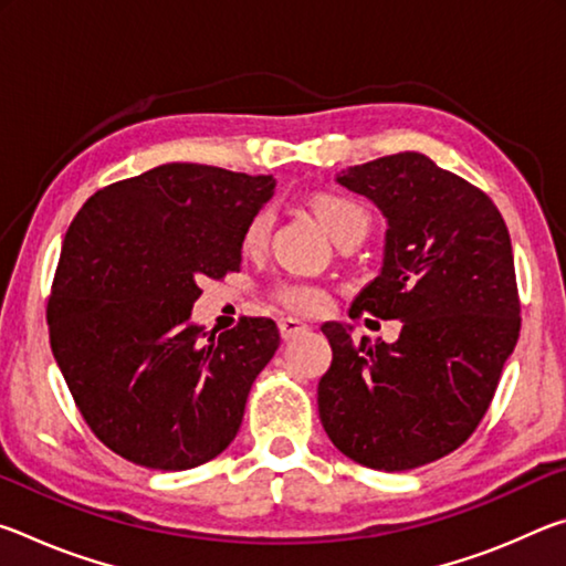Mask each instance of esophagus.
Wrapping results in <instances>:
<instances>
[{"instance_id": "esophagus-1", "label": "esophagus", "mask_w": 566, "mask_h": 566, "mask_svg": "<svg viewBox=\"0 0 566 566\" xmlns=\"http://www.w3.org/2000/svg\"><path fill=\"white\" fill-rule=\"evenodd\" d=\"M304 332H310V327H306L304 322L294 319V317H282L280 319L282 339H294V337H300V334H304Z\"/></svg>"}]
</instances>
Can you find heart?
I'll use <instances>...</instances> for the list:
<instances>
[{"mask_svg": "<svg viewBox=\"0 0 566 566\" xmlns=\"http://www.w3.org/2000/svg\"><path fill=\"white\" fill-rule=\"evenodd\" d=\"M312 209L317 212L319 222L327 227V232L334 237V242L354 232L367 234L369 229V212L364 209L357 199L337 195V191H319L312 197ZM272 229V212L270 209H260L249 217V222L242 232V247L247 252H256L270 237ZM276 304H282L284 310L296 314H314L324 310L327 304V294L319 286L306 284V282H290L274 290Z\"/></svg>", "mask_w": 566, "mask_h": 566, "instance_id": "b5f03b06", "label": "heart"}]
</instances>
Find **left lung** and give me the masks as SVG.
<instances>
[{
    "mask_svg": "<svg viewBox=\"0 0 566 566\" xmlns=\"http://www.w3.org/2000/svg\"><path fill=\"white\" fill-rule=\"evenodd\" d=\"M342 187L387 219L381 272L352 302L399 319L397 342H359L327 322L332 367L319 419L357 464L405 472L462 447L492 405L520 339V294L506 224L490 197L419 151L349 167Z\"/></svg>",
    "mask_w": 566,
    "mask_h": 566,
    "instance_id": "8db88e82",
    "label": "left lung"
}]
</instances>
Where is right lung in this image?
Here are the masks:
<instances>
[{"label":"right lung","mask_w":566,"mask_h":566,"mask_svg":"<svg viewBox=\"0 0 566 566\" xmlns=\"http://www.w3.org/2000/svg\"><path fill=\"white\" fill-rule=\"evenodd\" d=\"M272 177L171 161L87 199L62 242L46 324L74 405L114 454L161 472L232 444L254 379L280 347L266 317L191 324L199 282L242 262Z\"/></svg>","instance_id":"1"}]
</instances>
